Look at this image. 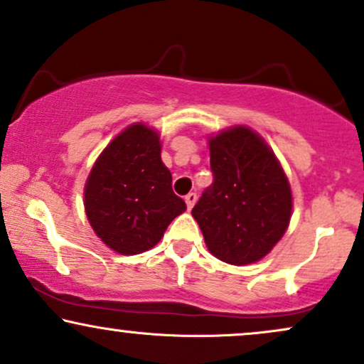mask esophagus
<instances>
[{
  "label": "esophagus",
  "mask_w": 364,
  "mask_h": 364,
  "mask_svg": "<svg viewBox=\"0 0 364 364\" xmlns=\"http://www.w3.org/2000/svg\"><path fill=\"white\" fill-rule=\"evenodd\" d=\"M185 201H186V207H188V210H191L195 207V203H196V193H188L186 196H185Z\"/></svg>",
  "instance_id": "34e87169"
}]
</instances>
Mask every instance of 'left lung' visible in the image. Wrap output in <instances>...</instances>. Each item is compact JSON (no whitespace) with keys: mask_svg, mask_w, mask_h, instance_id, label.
I'll list each match as a JSON object with an SVG mask.
<instances>
[{"mask_svg":"<svg viewBox=\"0 0 364 364\" xmlns=\"http://www.w3.org/2000/svg\"><path fill=\"white\" fill-rule=\"evenodd\" d=\"M213 185L191 215L208 251L234 266L261 261L290 225V181L266 140L246 125L208 137Z\"/></svg>","mask_w":364,"mask_h":364,"instance_id":"left-lung-1","label":"left lung"}]
</instances>
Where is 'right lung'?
<instances>
[{
    "mask_svg": "<svg viewBox=\"0 0 364 364\" xmlns=\"http://www.w3.org/2000/svg\"><path fill=\"white\" fill-rule=\"evenodd\" d=\"M161 161V135L142 122L103 149L85 185V210L105 246L124 256L154 247L186 210Z\"/></svg>",
    "mask_w": 364,
    "mask_h": 364,
    "instance_id": "add662e5",
    "label": "right lung"
}]
</instances>
